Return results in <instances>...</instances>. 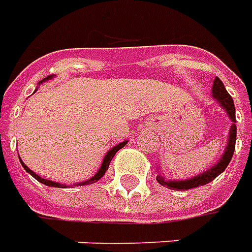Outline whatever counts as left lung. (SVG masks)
<instances>
[{
	"label": "left lung",
	"instance_id": "obj_1",
	"mask_svg": "<svg viewBox=\"0 0 252 252\" xmlns=\"http://www.w3.org/2000/svg\"><path fill=\"white\" fill-rule=\"evenodd\" d=\"M212 96L218 102V105L224 109L226 114L229 116L230 124L229 128V136H228V142L225 146V150L222 153L221 158L218 159V162L213 165L212 168L205 170L200 175L192 176L191 179H186V180H166L162 175L157 176V181L170 189H179V191H186V189H191V188L199 187V186H205L207 183L213 181L218 175H221L224 172L226 166L229 165L230 159L233 157V151H235V144H236V114H235V103L232 96L228 94V91L224 87V83L218 79L214 77L212 87Z\"/></svg>",
	"mask_w": 252,
	"mask_h": 252
}]
</instances>
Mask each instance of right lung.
<instances>
[{
    "label": "right lung",
    "mask_w": 252,
    "mask_h": 252,
    "mask_svg": "<svg viewBox=\"0 0 252 252\" xmlns=\"http://www.w3.org/2000/svg\"><path fill=\"white\" fill-rule=\"evenodd\" d=\"M53 77H54V75H50V76L45 77L43 80H40L39 84L45 83V82H47V80H50V79H53ZM36 90H38V87H36ZM36 90H35V91H36ZM126 143H128V142H126H126H121V143L116 144L114 147H112V149H110V150H109L108 153H106V156L103 157V161H102L101 168L98 169V172H96L95 175L93 176L91 179H89V180L82 181V183H76L75 186H89V184L96 183V181L99 180V179H102V177H103V175L106 173V170H108V168H109V163H110V161H112V158H113V157H114V154H116L117 151L120 150V149H123V147H124V146H126ZM20 162H22L23 168L26 169V172H27V173H30V175L34 177V179H36V180L39 181V183H42V184H45V186H49V187H59V188H65V187H66L65 184H61V183H57V181L47 180V179H43V177H40L39 175H36L35 172H32L31 169L28 168L27 165L23 162V161H20Z\"/></svg>",
    "instance_id": "1"
}]
</instances>
